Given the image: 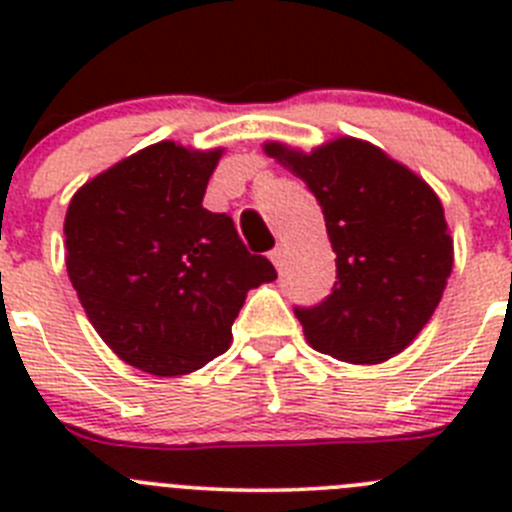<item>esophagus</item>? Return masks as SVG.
Wrapping results in <instances>:
<instances>
[{
    "label": "esophagus",
    "mask_w": 512,
    "mask_h": 512,
    "mask_svg": "<svg viewBox=\"0 0 512 512\" xmlns=\"http://www.w3.org/2000/svg\"><path fill=\"white\" fill-rule=\"evenodd\" d=\"M269 259H271V264L277 266V269H282V261H284V248H282V246H277V248H274V251L269 253Z\"/></svg>",
    "instance_id": "esophagus-1"
}]
</instances>
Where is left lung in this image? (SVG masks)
<instances>
[{
    "instance_id": "8db88e82",
    "label": "left lung",
    "mask_w": 512,
    "mask_h": 512,
    "mask_svg": "<svg viewBox=\"0 0 512 512\" xmlns=\"http://www.w3.org/2000/svg\"><path fill=\"white\" fill-rule=\"evenodd\" d=\"M264 151L315 194L336 253L333 292L295 310L307 343L348 364H382L405 351L454 266L438 194L361 138L343 135L310 153L269 140Z\"/></svg>"
}]
</instances>
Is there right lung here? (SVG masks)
<instances>
[{
  "label": "right lung",
  "mask_w": 512,
  "mask_h": 512,
  "mask_svg": "<svg viewBox=\"0 0 512 512\" xmlns=\"http://www.w3.org/2000/svg\"><path fill=\"white\" fill-rule=\"evenodd\" d=\"M220 156L161 140L89 179L66 210V271L89 323L153 377L225 354L248 289L277 279L228 215L202 207Z\"/></svg>",
  "instance_id": "obj_1"
}]
</instances>
